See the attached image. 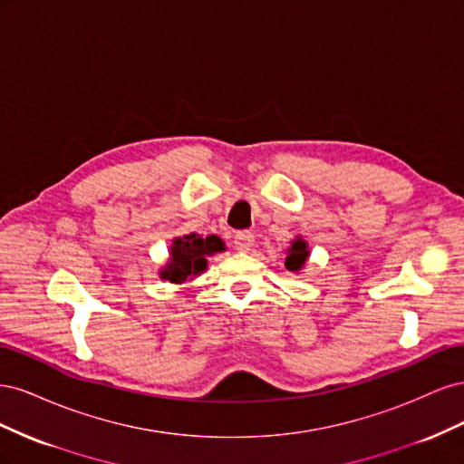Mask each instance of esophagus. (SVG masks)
<instances>
[{"label":"esophagus","instance_id":"34e87169","mask_svg":"<svg viewBox=\"0 0 464 464\" xmlns=\"http://www.w3.org/2000/svg\"><path fill=\"white\" fill-rule=\"evenodd\" d=\"M254 242H256V237H254V234L251 232H237L236 236H234V247L237 249V251H249L251 247H254Z\"/></svg>","mask_w":464,"mask_h":464}]
</instances>
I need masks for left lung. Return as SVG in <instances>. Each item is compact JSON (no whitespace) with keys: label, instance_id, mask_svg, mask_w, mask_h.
<instances>
[{"label":"left lung","instance_id":"8db88e82","mask_svg":"<svg viewBox=\"0 0 464 464\" xmlns=\"http://www.w3.org/2000/svg\"><path fill=\"white\" fill-rule=\"evenodd\" d=\"M307 256H310V251H307L305 242H302V240L292 242V247L288 249V256H286V261H285L286 269L288 271H300L302 265L307 259Z\"/></svg>","mask_w":464,"mask_h":464}]
</instances>
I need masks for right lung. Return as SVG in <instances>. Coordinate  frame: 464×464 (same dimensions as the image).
<instances>
[{
	"mask_svg": "<svg viewBox=\"0 0 464 464\" xmlns=\"http://www.w3.org/2000/svg\"><path fill=\"white\" fill-rule=\"evenodd\" d=\"M224 246L217 236H198L189 234L184 237H176L170 249V263L160 273L162 278L170 283H184L191 275H198L207 269V256L222 251Z\"/></svg>",
	"mask_w": 464,
	"mask_h": 464,
	"instance_id": "1",
	"label": "right lung"
}]
</instances>
